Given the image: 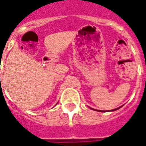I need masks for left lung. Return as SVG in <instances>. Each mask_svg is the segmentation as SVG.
I'll return each instance as SVG.
<instances>
[{"label": "left lung", "mask_w": 146, "mask_h": 146, "mask_svg": "<svg viewBox=\"0 0 146 146\" xmlns=\"http://www.w3.org/2000/svg\"><path fill=\"white\" fill-rule=\"evenodd\" d=\"M119 108H120V107L117 108V109H115V110H113H113H118V109H119Z\"/></svg>", "instance_id": "left-lung-1"}]
</instances>
